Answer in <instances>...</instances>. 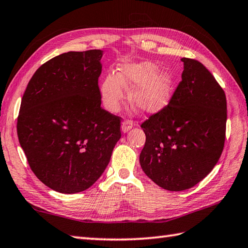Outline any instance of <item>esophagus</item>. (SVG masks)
<instances>
[{
	"instance_id": "1",
	"label": "esophagus",
	"mask_w": 248,
	"mask_h": 248,
	"mask_svg": "<svg viewBox=\"0 0 248 248\" xmlns=\"http://www.w3.org/2000/svg\"><path fill=\"white\" fill-rule=\"evenodd\" d=\"M133 126H134L133 121H130V120L124 121V122L122 123V125H121V129H122V133L126 134V133H127V131H129L131 128H133Z\"/></svg>"
}]
</instances>
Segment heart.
<instances>
[{
  "mask_svg": "<svg viewBox=\"0 0 248 248\" xmlns=\"http://www.w3.org/2000/svg\"><path fill=\"white\" fill-rule=\"evenodd\" d=\"M130 89L129 99L134 108L142 113H157L170 103L173 80L151 62L125 63L118 74H108L100 84L104 106L111 112L118 111L124 100V90Z\"/></svg>",
  "mask_w": 248,
  "mask_h": 248,
  "instance_id": "b5f03b06",
  "label": "heart"
}]
</instances>
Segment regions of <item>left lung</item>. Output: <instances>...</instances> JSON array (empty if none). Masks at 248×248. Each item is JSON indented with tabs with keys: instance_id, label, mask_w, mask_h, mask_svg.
<instances>
[{
	"instance_id": "left-lung-1",
	"label": "left lung",
	"mask_w": 248,
	"mask_h": 248,
	"mask_svg": "<svg viewBox=\"0 0 248 248\" xmlns=\"http://www.w3.org/2000/svg\"><path fill=\"white\" fill-rule=\"evenodd\" d=\"M182 81L169 105L141 125L143 172L161 188L180 191L208 175L224 149L227 100L203 64L183 58Z\"/></svg>"
}]
</instances>
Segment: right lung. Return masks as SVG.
Here are the masks:
<instances>
[{
	"label": "right lung",
	"mask_w": 248,
	"mask_h": 248,
	"mask_svg": "<svg viewBox=\"0 0 248 248\" xmlns=\"http://www.w3.org/2000/svg\"><path fill=\"white\" fill-rule=\"evenodd\" d=\"M102 50L69 51L43 64L22 96L19 142L39 181L55 191L91 187L121 138L120 118L100 107Z\"/></svg>",
	"instance_id": "obj_1"
}]
</instances>
